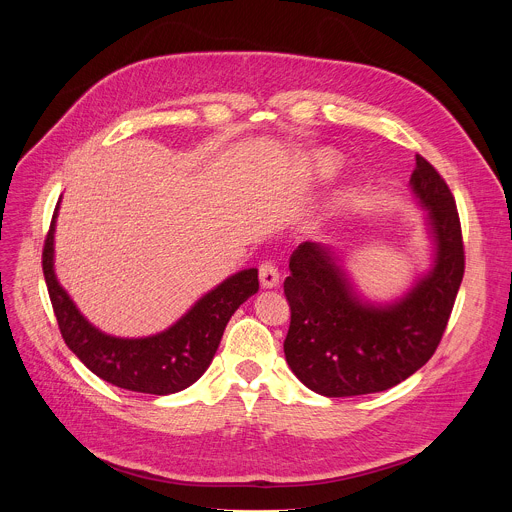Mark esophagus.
<instances>
[{
    "label": "esophagus",
    "instance_id": "obj_1",
    "mask_svg": "<svg viewBox=\"0 0 512 512\" xmlns=\"http://www.w3.org/2000/svg\"><path fill=\"white\" fill-rule=\"evenodd\" d=\"M259 281H261V285L265 289H273V287L279 285V271H277L275 263H271V261L261 263V267H259Z\"/></svg>",
    "mask_w": 512,
    "mask_h": 512
}]
</instances>
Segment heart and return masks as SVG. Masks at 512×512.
I'll return each mask as SVG.
<instances>
[{
    "mask_svg": "<svg viewBox=\"0 0 512 512\" xmlns=\"http://www.w3.org/2000/svg\"><path fill=\"white\" fill-rule=\"evenodd\" d=\"M316 166H318V172H320V174H330V172L336 168V162H334V158H330V156H318Z\"/></svg>",
    "mask_w": 512,
    "mask_h": 512,
    "instance_id": "1",
    "label": "heart"
}]
</instances>
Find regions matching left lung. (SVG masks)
<instances>
[{"label":"left lung","mask_w":512,"mask_h":512,"mask_svg":"<svg viewBox=\"0 0 512 512\" xmlns=\"http://www.w3.org/2000/svg\"><path fill=\"white\" fill-rule=\"evenodd\" d=\"M409 186L427 210L433 261L401 298L375 304L360 296L342 251L326 245L306 241L289 257L283 291L291 322L283 352L314 393L387 391L419 371L442 340L464 277L458 208L446 180L421 156H415Z\"/></svg>","instance_id":"1"}]
</instances>
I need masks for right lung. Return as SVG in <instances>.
Wrapping results in <instances>:
<instances>
[{
    "label": "right lung",
    "instance_id": "1",
    "mask_svg": "<svg viewBox=\"0 0 512 512\" xmlns=\"http://www.w3.org/2000/svg\"><path fill=\"white\" fill-rule=\"evenodd\" d=\"M58 204L44 241L42 269L66 346L91 373L119 389L172 395L196 383L210 367L231 316L259 291L257 269H243L218 283L164 332L143 338L111 336L81 314L56 279L54 231Z\"/></svg>",
    "mask_w": 512,
    "mask_h": 512
}]
</instances>
